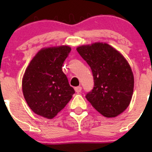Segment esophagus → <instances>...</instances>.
I'll use <instances>...</instances> for the list:
<instances>
[{
  "label": "esophagus",
  "instance_id": "1",
  "mask_svg": "<svg viewBox=\"0 0 152 152\" xmlns=\"http://www.w3.org/2000/svg\"><path fill=\"white\" fill-rule=\"evenodd\" d=\"M75 91H76L77 93H79L81 91H82V87L79 86V87H75Z\"/></svg>",
  "mask_w": 152,
  "mask_h": 152
}]
</instances>
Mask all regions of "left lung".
<instances>
[{"instance_id":"left-lung-1","label":"left lung","mask_w":152,"mask_h":152,"mask_svg":"<svg viewBox=\"0 0 152 152\" xmlns=\"http://www.w3.org/2000/svg\"><path fill=\"white\" fill-rule=\"evenodd\" d=\"M77 51L93 72L94 88L86 99L106 118L124 113L131 102L134 75L121 53L106 42L77 47Z\"/></svg>"}]
</instances>
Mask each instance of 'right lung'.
<instances>
[{"label": "right lung", "mask_w": 152, "mask_h": 152, "mask_svg": "<svg viewBox=\"0 0 152 152\" xmlns=\"http://www.w3.org/2000/svg\"><path fill=\"white\" fill-rule=\"evenodd\" d=\"M70 50L68 45L43 48L29 62L22 89L27 104L35 114L53 118L71 99L75 91L62 70Z\"/></svg>", "instance_id": "1"}]
</instances>
